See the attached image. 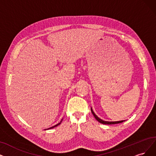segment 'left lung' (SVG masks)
Returning a JSON list of instances; mask_svg holds the SVG:
<instances>
[{
	"label": "left lung",
	"mask_w": 156,
	"mask_h": 156,
	"mask_svg": "<svg viewBox=\"0 0 156 156\" xmlns=\"http://www.w3.org/2000/svg\"><path fill=\"white\" fill-rule=\"evenodd\" d=\"M91 113L93 115V116H94V117L95 118V119L99 122L100 123H103V124H108V125H111V124H116V123H122L123 122H124V120H122V121H118V122H106V121H104L102 120H101V118H99L95 113L93 111L92 109H91Z\"/></svg>",
	"instance_id": "left-lung-1"
}]
</instances>
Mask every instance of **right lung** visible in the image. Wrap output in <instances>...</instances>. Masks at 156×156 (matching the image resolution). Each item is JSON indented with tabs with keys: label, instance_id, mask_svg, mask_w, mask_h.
Masks as SVG:
<instances>
[{
	"label": "right lung",
	"instance_id": "right-lung-1",
	"mask_svg": "<svg viewBox=\"0 0 156 156\" xmlns=\"http://www.w3.org/2000/svg\"><path fill=\"white\" fill-rule=\"evenodd\" d=\"M61 122H60V123H58V124H57V125H55V126H53V127H51V128H49V129H52V128H54V127H56V126H59V124L61 123Z\"/></svg>",
	"mask_w": 156,
	"mask_h": 156
}]
</instances>
